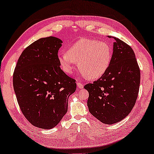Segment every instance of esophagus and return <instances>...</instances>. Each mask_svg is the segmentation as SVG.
Returning a JSON list of instances; mask_svg holds the SVG:
<instances>
[{
	"mask_svg": "<svg viewBox=\"0 0 154 154\" xmlns=\"http://www.w3.org/2000/svg\"><path fill=\"white\" fill-rule=\"evenodd\" d=\"M77 86L79 88V89H83V88H84V85H83L81 82H77Z\"/></svg>",
	"mask_w": 154,
	"mask_h": 154,
	"instance_id": "1",
	"label": "esophagus"
}]
</instances>
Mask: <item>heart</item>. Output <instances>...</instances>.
I'll return each mask as SVG.
<instances>
[{
    "mask_svg": "<svg viewBox=\"0 0 154 154\" xmlns=\"http://www.w3.org/2000/svg\"><path fill=\"white\" fill-rule=\"evenodd\" d=\"M112 48L108 43L82 39L58 54L62 69L72 73L77 62L83 75L90 79H99L107 72L111 63Z\"/></svg>",
    "mask_w": 154,
    "mask_h": 154,
    "instance_id": "1",
    "label": "heart"
}]
</instances>
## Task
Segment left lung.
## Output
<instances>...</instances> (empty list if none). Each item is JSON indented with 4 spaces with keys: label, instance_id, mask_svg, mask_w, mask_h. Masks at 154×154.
Returning a JSON list of instances; mask_svg holds the SVG:
<instances>
[{
    "label": "left lung",
    "instance_id": "1",
    "mask_svg": "<svg viewBox=\"0 0 154 154\" xmlns=\"http://www.w3.org/2000/svg\"><path fill=\"white\" fill-rule=\"evenodd\" d=\"M113 54L107 72L93 84L84 86L89 92V112L105 124H114L130 113L137 99L140 72L134 51L115 37Z\"/></svg>",
    "mask_w": 154,
    "mask_h": 154
}]
</instances>
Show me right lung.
Returning a JSON list of instances; mask_svg holds the SVG:
<instances>
[{
  "label": "right lung",
  "instance_id": "right-lung-1",
  "mask_svg": "<svg viewBox=\"0 0 154 154\" xmlns=\"http://www.w3.org/2000/svg\"><path fill=\"white\" fill-rule=\"evenodd\" d=\"M60 39L40 38L27 46L17 62L13 86L23 115L39 128H53L68 110L76 83L60 68Z\"/></svg>",
  "mask_w": 154,
  "mask_h": 154
}]
</instances>
